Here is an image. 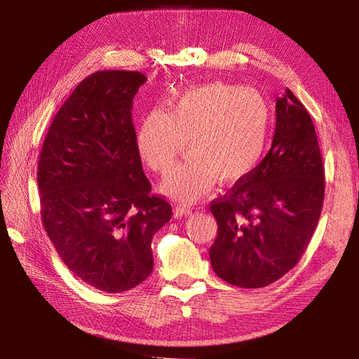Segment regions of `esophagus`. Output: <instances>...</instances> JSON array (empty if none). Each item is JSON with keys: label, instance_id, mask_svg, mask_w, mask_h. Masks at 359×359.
Wrapping results in <instances>:
<instances>
[{"label": "esophagus", "instance_id": "34e87169", "mask_svg": "<svg viewBox=\"0 0 359 359\" xmlns=\"http://www.w3.org/2000/svg\"><path fill=\"white\" fill-rule=\"evenodd\" d=\"M191 212H192L191 208H187V206H176V208H174V217H176V218L187 217V215H189Z\"/></svg>", "mask_w": 359, "mask_h": 359}]
</instances>
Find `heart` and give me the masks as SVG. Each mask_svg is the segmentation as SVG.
I'll return each instance as SVG.
<instances>
[{"mask_svg":"<svg viewBox=\"0 0 359 359\" xmlns=\"http://www.w3.org/2000/svg\"><path fill=\"white\" fill-rule=\"evenodd\" d=\"M271 108L254 88L212 83L182 93L165 109H153L137 132L141 161L155 172L168 171L189 141L191 158L170 171L161 191L196 201L215 180L229 185L259 167L269 140Z\"/></svg>","mask_w":359,"mask_h":359,"instance_id":"heart-1","label":"heart"}]
</instances>
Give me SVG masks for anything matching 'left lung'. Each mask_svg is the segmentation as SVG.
Wrapping results in <instances>:
<instances>
[{
	"label": "left lung",
	"mask_w": 359,
	"mask_h": 359,
	"mask_svg": "<svg viewBox=\"0 0 359 359\" xmlns=\"http://www.w3.org/2000/svg\"><path fill=\"white\" fill-rule=\"evenodd\" d=\"M271 150L250 176L210 203L218 233L210 264L243 289L287 273L309 247L325 198V168L309 111L289 88L276 99Z\"/></svg>",
	"instance_id": "1"
}]
</instances>
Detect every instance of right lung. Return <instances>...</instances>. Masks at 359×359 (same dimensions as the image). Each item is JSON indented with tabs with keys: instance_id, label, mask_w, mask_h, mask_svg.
Here are the masks:
<instances>
[{
	"instance_id": "1",
	"label": "right lung",
	"mask_w": 359,
	"mask_h": 359,
	"mask_svg": "<svg viewBox=\"0 0 359 359\" xmlns=\"http://www.w3.org/2000/svg\"><path fill=\"white\" fill-rule=\"evenodd\" d=\"M134 70L81 81L48 129L37 167L45 231L78 278L107 293L134 289L153 271L151 239L171 204L150 196L132 123Z\"/></svg>"
}]
</instances>
